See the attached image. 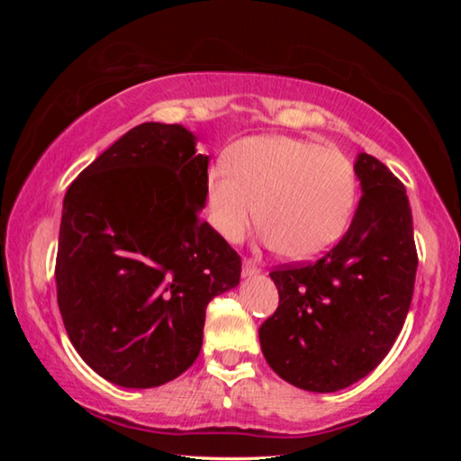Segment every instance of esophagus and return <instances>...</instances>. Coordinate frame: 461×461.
Segmentation results:
<instances>
[{"instance_id": "1", "label": "esophagus", "mask_w": 461, "mask_h": 461, "mask_svg": "<svg viewBox=\"0 0 461 461\" xmlns=\"http://www.w3.org/2000/svg\"><path fill=\"white\" fill-rule=\"evenodd\" d=\"M258 272H260V268L254 260H244V264H241V275L244 276H254V275H258Z\"/></svg>"}]
</instances>
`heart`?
<instances>
[{
    "label": "heart",
    "instance_id": "obj_1",
    "mask_svg": "<svg viewBox=\"0 0 461 461\" xmlns=\"http://www.w3.org/2000/svg\"><path fill=\"white\" fill-rule=\"evenodd\" d=\"M356 193V170L338 148L307 138L256 136L231 146L228 168L209 170L205 212L230 244L246 238L260 212L268 246L291 260H311L343 236Z\"/></svg>",
    "mask_w": 461,
    "mask_h": 461
}]
</instances>
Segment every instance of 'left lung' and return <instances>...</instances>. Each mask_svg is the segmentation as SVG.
Instances as JSON below:
<instances>
[{
  "instance_id": "1",
  "label": "left lung",
  "mask_w": 461,
  "mask_h": 461,
  "mask_svg": "<svg viewBox=\"0 0 461 461\" xmlns=\"http://www.w3.org/2000/svg\"><path fill=\"white\" fill-rule=\"evenodd\" d=\"M362 199L338 244L315 262L270 272L278 309L260 325L262 354L293 386L335 393L384 360L407 319L417 275L404 185L378 158L356 160Z\"/></svg>"
}]
</instances>
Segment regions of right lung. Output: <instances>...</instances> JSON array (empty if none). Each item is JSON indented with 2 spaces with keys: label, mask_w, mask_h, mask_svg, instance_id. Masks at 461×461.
<instances>
[{
  "label": "right lung",
  "mask_w": 461,
  "mask_h": 461,
  "mask_svg": "<svg viewBox=\"0 0 461 461\" xmlns=\"http://www.w3.org/2000/svg\"><path fill=\"white\" fill-rule=\"evenodd\" d=\"M207 165L189 130L146 122L67 189L59 309L77 352L113 384L181 376L201 352L209 301L240 283V254L199 217Z\"/></svg>",
  "instance_id": "1"
}]
</instances>
